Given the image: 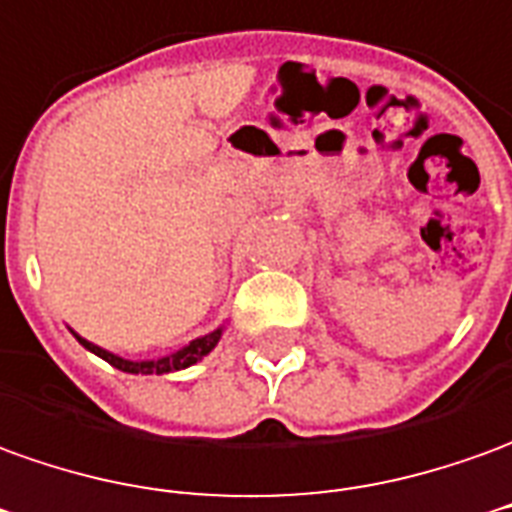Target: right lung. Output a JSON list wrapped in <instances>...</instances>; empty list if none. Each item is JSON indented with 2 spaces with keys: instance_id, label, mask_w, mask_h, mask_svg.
Masks as SVG:
<instances>
[{
  "instance_id": "right-lung-1",
  "label": "right lung",
  "mask_w": 512,
  "mask_h": 512,
  "mask_svg": "<svg viewBox=\"0 0 512 512\" xmlns=\"http://www.w3.org/2000/svg\"><path fill=\"white\" fill-rule=\"evenodd\" d=\"M221 332H224V327L207 332V335H202V338L185 343L182 349H177V352H171V355H166V357H157V360H124V357L113 355V352H107V349L96 346V343L85 341V338H82V335H77V332H74V338H77V341H80L82 346L88 349V352L99 355L102 360H107V363H110L113 368H119V371H127V374H169V371H182V368L194 366V363H199V360H202L207 352H213V346L221 341Z\"/></svg>"
}]
</instances>
